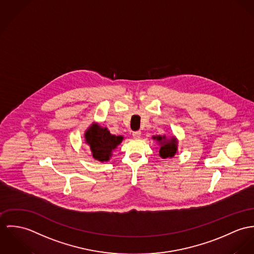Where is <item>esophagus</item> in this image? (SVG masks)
I'll return each instance as SVG.
<instances>
[{
  "label": "esophagus",
  "mask_w": 254,
  "mask_h": 254,
  "mask_svg": "<svg viewBox=\"0 0 254 254\" xmlns=\"http://www.w3.org/2000/svg\"><path fill=\"white\" fill-rule=\"evenodd\" d=\"M132 136L135 138V139H139L141 136V131L140 130H137V131H134L133 133H132Z\"/></svg>",
  "instance_id": "1"
}]
</instances>
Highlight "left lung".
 I'll use <instances>...</instances> for the list:
<instances>
[{
    "label": "left lung",
    "mask_w": 254,
    "mask_h": 254,
    "mask_svg": "<svg viewBox=\"0 0 254 254\" xmlns=\"http://www.w3.org/2000/svg\"><path fill=\"white\" fill-rule=\"evenodd\" d=\"M152 138L160 145L159 156L162 159H170L177 154L178 140L175 136L168 138L166 135H154Z\"/></svg>",
    "instance_id": "8db88e82"
}]
</instances>
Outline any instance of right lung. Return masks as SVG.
<instances>
[{"label": "right lung", "mask_w": 254, "mask_h": 254, "mask_svg": "<svg viewBox=\"0 0 254 254\" xmlns=\"http://www.w3.org/2000/svg\"><path fill=\"white\" fill-rule=\"evenodd\" d=\"M85 143L89 146L92 158L100 163L108 162L113 151L122 143L124 136L111 134L107 127L92 123L85 131Z\"/></svg>", "instance_id": "obj_1"}]
</instances>
